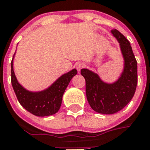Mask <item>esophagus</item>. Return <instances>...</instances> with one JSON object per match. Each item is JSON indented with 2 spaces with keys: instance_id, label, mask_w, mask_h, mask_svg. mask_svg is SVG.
Returning a JSON list of instances; mask_svg holds the SVG:
<instances>
[{
  "instance_id": "esophagus-1",
  "label": "esophagus",
  "mask_w": 150,
  "mask_h": 150,
  "mask_svg": "<svg viewBox=\"0 0 150 150\" xmlns=\"http://www.w3.org/2000/svg\"><path fill=\"white\" fill-rule=\"evenodd\" d=\"M85 64L82 63V62H79V63H78L77 65H76V69H77L79 71H80L81 69L85 68Z\"/></svg>"
}]
</instances>
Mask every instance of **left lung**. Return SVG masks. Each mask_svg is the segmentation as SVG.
Wrapping results in <instances>:
<instances>
[{"label":"left lung","instance_id":"obj_1","mask_svg":"<svg viewBox=\"0 0 150 150\" xmlns=\"http://www.w3.org/2000/svg\"><path fill=\"white\" fill-rule=\"evenodd\" d=\"M116 38L124 58V68L115 82L108 83L96 73L87 68L81 70L86 83L87 99L96 112L113 114L123 109L133 97L138 82L137 61L127 38L118 30H111Z\"/></svg>","mask_w":150,"mask_h":150}]
</instances>
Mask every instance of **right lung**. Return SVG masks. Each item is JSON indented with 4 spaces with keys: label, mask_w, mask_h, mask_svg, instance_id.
I'll list each match as a JSON object with an SVG mask.
<instances>
[{
    "label": "right lung",
    "mask_w": 150,
    "mask_h": 150,
    "mask_svg": "<svg viewBox=\"0 0 150 150\" xmlns=\"http://www.w3.org/2000/svg\"><path fill=\"white\" fill-rule=\"evenodd\" d=\"M15 54L11 62L12 85L20 104L27 111L37 116H49L58 112L64 92L71 79L76 75L77 71L75 68L72 69L58 78L46 89L33 92L23 88L17 79L13 68Z\"/></svg>",
    "instance_id": "right-lung-1"
}]
</instances>
